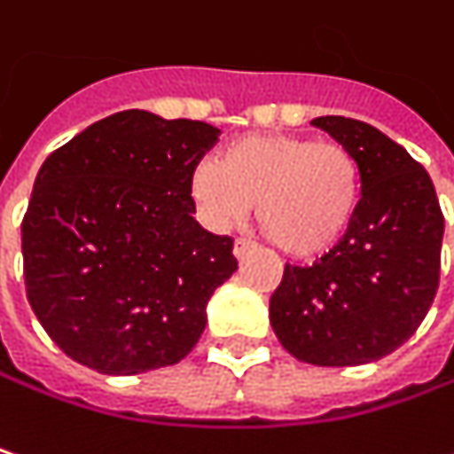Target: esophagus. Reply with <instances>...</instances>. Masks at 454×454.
<instances>
[{"label": "esophagus", "mask_w": 454, "mask_h": 454, "mask_svg": "<svg viewBox=\"0 0 454 454\" xmlns=\"http://www.w3.org/2000/svg\"><path fill=\"white\" fill-rule=\"evenodd\" d=\"M255 250V245L250 243V240H235V258L240 261L245 255H250Z\"/></svg>", "instance_id": "obj_1"}]
</instances>
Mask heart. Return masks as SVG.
I'll use <instances>...</instances> for the list:
<instances>
[{
  "instance_id": "1",
  "label": "heart",
  "mask_w": 454,
  "mask_h": 454,
  "mask_svg": "<svg viewBox=\"0 0 454 454\" xmlns=\"http://www.w3.org/2000/svg\"><path fill=\"white\" fill-rule=\"evenodd\" d=\"M191 193L216 227L240 222L255 204L269 243L292 258H317L348 232L362 199V170L336 142L245 134L224 146L219 165L193 168Z\"/></svg>"
}]
</instances>
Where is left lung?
<instances>
[{
  "label": "left lung",
  "instance_id": "obj_1",
  "mask_svg": "<svg viewBox=\"0 0 454 454\" xmlns=\"http://www.w3.org/2000/svg\"><path fill=\"white\" fill-rule=\"evenodd\" d=\"M359 162L362 199L333 250L312 266H284L269 302L271 328L300 362L356 367L393 354L434 302L444 216L429 173L364 121L320 115Z\"/></svg>",
  "mask_w": 454,
  "mask_h": 454
}]
</instances>
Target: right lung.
Masks as SVG:
<instances>
[{
    "mask_svg": "<svg viewBox=\"0 0 454 454\" xmlns=\"http://www.w3.org/2000/svg\"><path fill=\"white\" fill-rule=\"evenodd\" d=\"M204 121L121 111L51 152L22 216L27 302L51 340L103 374L178 364L235 274L232 238L193 214Z\"/></svg>",
    "mask_w": 454,
    "mask_h": 454,
    "instance_id": "obj_1",
    "label": "right lung"
}]
</instances>
